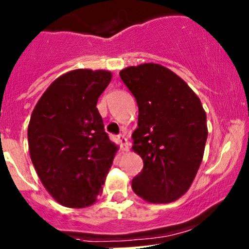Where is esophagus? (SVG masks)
Wrapping results in <instances>:
<instances>
[{
  "instance_id": "1",
  "label": "esophagus",
  "mask_w": 249,
  "mask_h": 249,
  "mask_svg": "<svg viewBox=\"0 0 249 249\" xmlns=\"http://www.w3.org/2000/svg\"><path fill=\"white\" fill-rule=\"evenodd\" d=\"M118 143H119L120 149L122 150L129 149V143H127V139L124 135H119V136H118Z\"/></svg>"
}]
</instances>
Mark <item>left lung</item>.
<instances>
[{
    "label": "left lung",
    "instance_id": "left-lung-1",
    "mask_svg": "<svg viewBox=\"0 0 249 249\" xmlns=\"http://www.w3.org/2000/svg\"><path fill=\"white\" fill-rule=\"evenodd\" d=\"M119 76L139 106L132 149L143 169L132 190L148 202L175 201L189 189L202 161L208 132L201 101L161 65L127 67Z\"/></svg>",
    "mask_w": 249,
    "mask_h": 249
}]
</instances>
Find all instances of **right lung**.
Listing matches in <instances>:
<instances>
[{
  "instance_id": "obj_1",
  "label": "right lung",
  "mask_w": 249,
  "mask_h": 249,
  "mask_svg": "<svg viewBox=\"0 0 249 249\" xmlns=\"http://www.w3.org/2000/svg\"><path fill=\"white\" fill-rule=\"evenodd\" d=\"M110 79L108 71L67 72L50 84L31 114L32 164L49 194L66 207L96 201L113 164L117 147L96 108Z\"/></svg>"
}]
</instances>
